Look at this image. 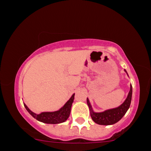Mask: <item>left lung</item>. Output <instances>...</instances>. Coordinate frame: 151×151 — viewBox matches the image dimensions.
Wrapping results in <instances>:
<instances>
[{"instance_id": "8db88e82", "label": "left lung", "mask_w": 151, "mask_h": 151, "mask_svg": "<svg viewBox=\"0 0 151 151\" xmlns=\"http://www.w3.org/2000/svg\"><path fill=\"white\" fill-rule=\"evenodd\" d=\"M131 97H132V86L131 85L127 98L122 104L117 108L109 109V110L101 112V113L93 112L89 99H86V102H87V104L90 109V112H91V119L95 123L100 124V125H111V124H116L119 120H121V118L125 115L126 111L129 109L130 105H131Z\"/></svg>"}]
</instances>
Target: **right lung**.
<instances>
[{
  "label": "right lung",
  "mask_w": 151,
  "mask_h": 151,
  "mask_svg": "<svg viewBox=\"0 0 151 151\" xmlns=\"http://www.w3.org/2000/svg\"><path fill=\"white\" fill-rule=\"evenodd\" d=\"M74 93L61 109L54 112H42L40 114H36L31 111L30 109L27 108V106L25 104L24 106H25L26 110L37 120L42 121L43 123H46V124H56L65 122L70 116L71 107H72V102L74 101Z\"/></svg>",
  "instance_id": "add662e5"
}]
</instances>
